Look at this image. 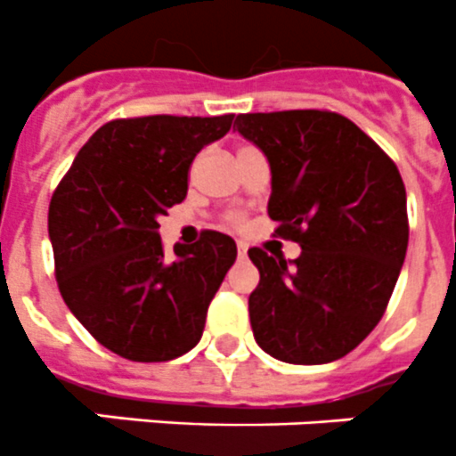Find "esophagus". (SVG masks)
<instances>
[{
  "label": "esophagus",
  "instance_id": "1",
  "mask_svg": "<svg viewBox=\"0 0 456 456\" xmlns=\"http://www.w3.org/2000/svg\"><path fill=\"white\" fill-rule=\"evenodd\" d=\"M246 250H248V248H246L244 241H237V256H240L241 260H244V257H246Z\"/></svg>",
  "mask_w": 456,
  "mask_h": 456
}]
</instances>
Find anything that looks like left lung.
Segmentation results:
<instances>
[{"mask_svg": "<svg viewBox=\"0 0 456 456\" xmlns=\"http://www.w3.org/2000/svg\"><path fill=\"white\" fill-rule=\"evenodd\" d=\"M271 167L269 216L298 241L294 266L250 248L257 346L287 364H328L382 319L407 256V191L398 167L350 119L325 110L237 115Z\"/></svg>", "mask_w": 456, "mask_h": 456, "instance_id": "8db88e82", "label": "left lung"}]
</instances>
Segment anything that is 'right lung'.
Masks as SVG:
<instances>
[{
  "instance_id": "1",
  "label": "right lung",
  "mask_w": 456,
  "mask_h": 456,
  "mask_svg": "<svg viewBox=\"0 0 456 456\" xmlns=\"http://www.w3.org/2000/svg\"><path fill=\"white\" fill-rule=\"evenodd\" d=\"M235 115L115 119L83 144L49 203L62 300L102 346L131 362H169L199 344L235 240L206 231L167 260L160 219L187 196V171Z\"/></svg>"
}]
</instances>
